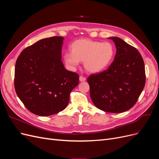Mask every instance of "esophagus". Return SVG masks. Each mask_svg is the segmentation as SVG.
Listing matches in <instances>:
<instances>
[{
  "mask_svg": "<svg viewBox=\"0 0 159 159\" xmlns=\"http://www.w3.org/2000/svg\"><path fill=\"white\" fill-rule=\"evenodd\" d=\"M86 80V78L84 76H80V81H85Z\"/></svg>",
  "mask_w": 159,
  "mask_h": 159,
  "instance_id": "34e87169",
  "label": "esophagus"
}]
</instances>
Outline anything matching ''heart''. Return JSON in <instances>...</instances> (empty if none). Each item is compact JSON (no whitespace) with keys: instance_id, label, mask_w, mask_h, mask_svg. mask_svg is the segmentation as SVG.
Returning a JSON list of instances; mask_svg holds the SVG:
<instances>
[{"instance_id":"obj_1","label":"heart","mask_w":159,"mask_h":159,"mask_svg":"<svg viewBox=\"0 0 159 159\" xmlns=\"http://www.w3.org/2000/svg\"><path fill=\"white\" fill-rule=\"evenodd\" d=\"M72 51L66 52L64 58L71 68H75L84 61L85 69L90 73H99L109 65L115 54L113 46L109 42L83 38L75 41Z\"/></svg>"}]
</instances>
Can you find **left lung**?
Listing matches in <instances>:
<instances>
[{
  "label": "left lung",
  "instance_id": "1",
  "mask_svg": "<svg viewBox=\"0 0 159 159\" xmlns=\"http://www.w3.org/2000/svg\"><path fill=\"white\" fill-rule=\"evenodd\" d=\"M116 54L109 68L88 78L95 106L109 113H122L136 103L145 84V70L140 53L118 37H111Z\"/></svg>",
  "mask_w": 159,
  "mask_h": 159
}]
</instances>
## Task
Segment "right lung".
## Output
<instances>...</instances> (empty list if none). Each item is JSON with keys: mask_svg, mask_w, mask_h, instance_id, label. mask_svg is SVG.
<instances>
[{"mask_svg": "<svg viewBox=\"0 0 159 159\" xmlns=\"http://www.w3.org/2000/svg\"><path fill=\"white\" fill-rule=\"evenodd\" d=\"M64 38L54 36L36 42L18 57L14 88L18 97L32 113L49 116L68 105L79 75L67 70L61 61Z\"/></svg>", "mask_w": 159, "mask_h": 159, "instance_id": "1", "label": "right lung"}]
</instances>
